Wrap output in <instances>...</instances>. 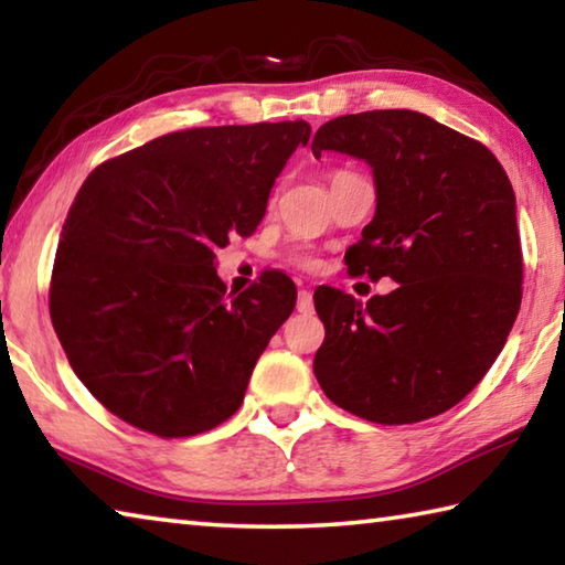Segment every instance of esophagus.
<instances>
[{
    "label": "esophagus",
    "mask_w": 565,
    "mask_h": 565,
    "mask_svg": "<svg viewBox=\"0 0 565 565\" xmlns=\"http://www.w3.org/2000/svg\"><path fill=\"white\" fill-rule=\"evenodd\" d=\"M296 309H299L301 313H309V311L313 309V296H311V291H306V289L299 291V299H296Z\"/></svg>",
    "instance_id": "34e87169"
}]
</instances>
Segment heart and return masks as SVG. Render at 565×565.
Segmentation results:
<instances>
[{"label": "heart", "instance_id": "heart-1", "mask_svg": "<svg viewBox=\"0 0 565 565\" xmlns=\"http://www.w3.org/2000/svg\"><path fill=\"white\" fill-rule=\"evenodd\" d=\"M289 262H291L294 266H299V269H303V271H313V269H317V266H319L317 256H313L311 252H306V248H296V252H291Z\"/></svg>", "mask_w": 565, "mask_h": 565}]
</instances>
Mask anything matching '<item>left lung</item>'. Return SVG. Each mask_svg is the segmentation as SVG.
Listing matches in <instances>:
<instances>
[{
	"instance_id": "1",
	"label": "left lung",
	"mask_w": 565,
	"mask_h": 565,
	"mask_svg": "<svg viewBox=\"0 0 565 565\" xmlns=\"http://www.w3.org/2000/svg\"><path fill=\"white\" fill-rule=\"evenodd\" d=\"M369 161L376 216L347 252L351 276L396 289L366 303L313 291L327 337L313 374L333 404L371 424H418L454 408L486 376L521 309L515 196L489 149L411 109L323 124L313 157Z\"/></svg>"
}]
</instances>
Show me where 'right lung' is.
<instances>
[{"label":"right lung","mask_w":565,"mask_h":565,"mask_svg":"<svg viewBox=\"0 0 565 565\" xmlns=\"http://www.w3.org/2000/svg\"><path fill=\"white\" fill-rule=\"evenodd\" d=\"M306 121L171 131L84 179L56 246L50 313L89 394L159 438L212 431L242 406L296 286L264 271L226 294L214 259L252 236Z\"/></svg>","instance_id":"right-lung-1"}]
</instances>
